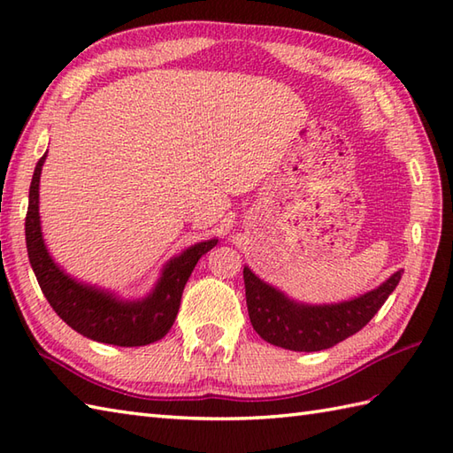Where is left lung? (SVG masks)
I'll list each match as a JSON object with an SVG mask.
<instances>
[{
  "label": "left lung",
  "mask_w": 453,
  "mask_h": 453,
  "mask_svg": "<svg viewBox=\"0 0 453 453\" xmlns=\"http://www.w3.org/2000/svg\"><path fill=\"white\" fill-rule=\"evenodd\" d=\"M401 274L403 271H397L375 290L352 300L311 305L292 300L245 266L243 280L249 319L261 339L280 349L296 352L331 349L370 323L397 288Z\"/></svg>",
  "instance_id": "left-lung-1"
}]
</instances>
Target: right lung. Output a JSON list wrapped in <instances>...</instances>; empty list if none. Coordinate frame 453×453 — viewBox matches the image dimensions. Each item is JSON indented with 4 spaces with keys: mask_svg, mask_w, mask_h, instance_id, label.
Returning a JSON list of instances; mask_svg holds the SVG:
<instances>
[{
    "mask_svg": "<svg viewBox=\"0 0 453 453\" xmlns=\"http://www.w3.org/2000/svg\"><path fill=\"white\" fill-rule=\"evenodd\" d=\"M46 153L38 159L28 188L25 239L28 261L48 303L64 323L91 341L114 346H143L163 339L175 323L188 276L195 271L198 258L216 247L218 239L195 243L169 258L161 268L156 286L140 300H122L111 290L80 282L54 263L42 237L38 187Z\"/></svg>",
    "mask_w": 453,
    "mask_h": 453,
    "instance_id": "add662e5",
    "label": "right lung"
}]
</instances>
